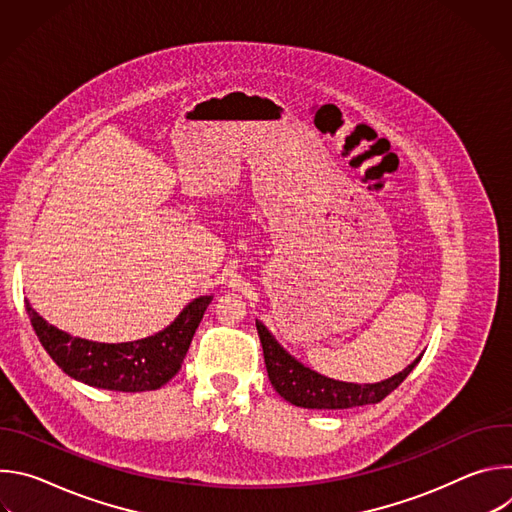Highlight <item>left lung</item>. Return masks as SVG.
Masks as SVG:
<instances>
[{
  "instance_id": "8db88e82",
  "label": "left lung",
  "mask_w": 512,
  "mask_h": 512,
  "mask_svg": "<svg viewBox=\"0 0 512 512\" xmlns=\"http://www.w3.org/2000/svg\"><path fill=\"white\" fill-rule=\"evenodd\" d=\"M257 332L263 346L265 367L269 381L273 389L291 405L306 407V409H348L358 405H371L381 403L389 393H393L407 375L415 369V364L421 360L415 358L405 371L399 375L375 383V385H354V383H342L328 377H322L302 362H298L294 356H289L277 340L269 334V330L257 320Z\"/></svg>"
}]
</instances>
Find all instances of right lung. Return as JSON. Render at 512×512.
<instances>
[{
	"mask_svg": "<svg viewBox=\"0 0 512 512\" xmlns=\"http://www.w3.org/2000/svg\"><path fill=\"white\" fill-rule=\"evenodd\" d=\"M210 302L212 296H200L166 330L121 344L70 336L36 314L28 300L26 312L44 350L68 377L97 389L139 393L160 389L180 371L192 336Z\"/></svg>",
	"mask_w": 512,
	"mask_h": 512,
	"instance_id": "add662e5",
	"label": "right lung"
}]
</instances>
